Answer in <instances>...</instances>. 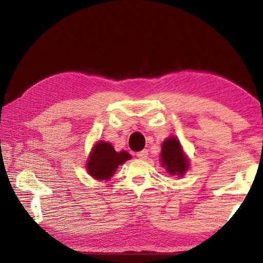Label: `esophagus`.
<instances>
[{
  "instance_id": "34e87169",
  "label": "esophagus",
  "mask_w": 263,
  "mask_h": 263,
  "mask_svg": "<svg viewBox=\"0 0 263 263\" xmlns=\"http://www.w3.org/2000/svg\"><path fill=\"white\" fill-rule=\"evenodd\" d=\"M137 157L139 158V159H141V160L147 159V157H148V151H147V149H142V151H140V152L137 153Z\"/></svg>"
}]
</instances>
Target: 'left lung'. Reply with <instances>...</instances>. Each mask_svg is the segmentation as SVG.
Masks as SVG:
<instances>
[{
  "label": "left lung",
  "instance_id": "left-lung-1",
  "mask_svg": "<svg viewBox=\"0 0 263 263\" xmlns=\"http://www.w3.org/2000/svg\"><path fill=\"white\" fill-rule=\"evenodd\" d=\"M160 162L172 176L183 177L189 171L190 160L186 157L180 140L175 136H169L162 142Z\"/></svg>",
  "mask_w": 263,
  "mask_h": 263
}]
</instances>
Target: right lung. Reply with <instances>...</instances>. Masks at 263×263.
Returning a JSON list of instances; mask_svg holds the SVG:
<instances>
[{
    "label": "right lung",
    "mask_w": 263,
    "mask_h": 263,
    "mask_svg": "<svg viewBox=\"0 0 263 263\" xmlns=\"http://www.w3.org/2000/svg\"><path fill=\"white\" fill-rule=\"evenodd\" d=\"M132 157L125 151L116 152L110 142L99 140L89 153L86 163V171L92 179L97 181H109L117 171L118 166H122Z\"/></svg>",
    "instance_id": "right-lung-1"
}]
</instances>
